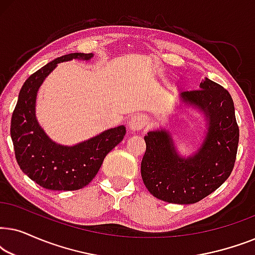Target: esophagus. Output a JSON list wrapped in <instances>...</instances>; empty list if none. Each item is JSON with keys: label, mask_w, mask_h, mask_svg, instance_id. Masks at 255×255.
Masks as SVG:
<instances>
[{"label": "esophagus", "mask_w": 255, "mask_h": 255, "mask_svg": "<svg viewBox=\"0 0 255 255\" xmlns=\"http://www.w3.org/2000/svg\"><path fill=\"white\" fill-rule=\"evenodd\" d=\"M146 125V118L141 115H135V116L131 117V120L128 121V128L131 131H139L141 130Z\"/></svg>", "instance_id": "esophagus-1"}]
</instances>
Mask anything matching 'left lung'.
Here are the masks:
<instances>
[{
    "label": "left lung",
    "mask_w": 255,
    "mask_h": 255,
    "mask_svg": "<svg viewBox=\"0 0 255 255\" xmlns=\"http://www.w3.org/2000/svg\"><path fill=\"white\" fill-rule=\"evenodd\" d=\"M201 89L184 92L181 99L204 111L209 130L202 147L189 159L176 154L166 131L145 135L141 177L149 193L176 204L196 203L222 186L235 167L239 142L232 97L224 87L205 79Z\"/></svg>",
    "instance_id": "8db88e82"
}]
</instances>
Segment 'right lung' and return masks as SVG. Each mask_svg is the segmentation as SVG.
<instances>
[{"label":"right lung","mask_w":255,"mask_h":255,"mask_svg":"<svg viewBox=\"0 0 255 255\" xmlns=\"http://www.w3.org/2000/svg\"><path fill=\"white\" fill-rule=\"evenodd\" d=\"M93 53H71L48 62L30 75L20 88L12 113L10 134L17 163L31 180L45 189L78 190L96 176L103 160L123 140L125 127L110 128L72 147L55 144L45 134L34 115L36 95L57 64L72 59L88 60Z\"/></svg>","instance_id":"1"}]
</instances>
